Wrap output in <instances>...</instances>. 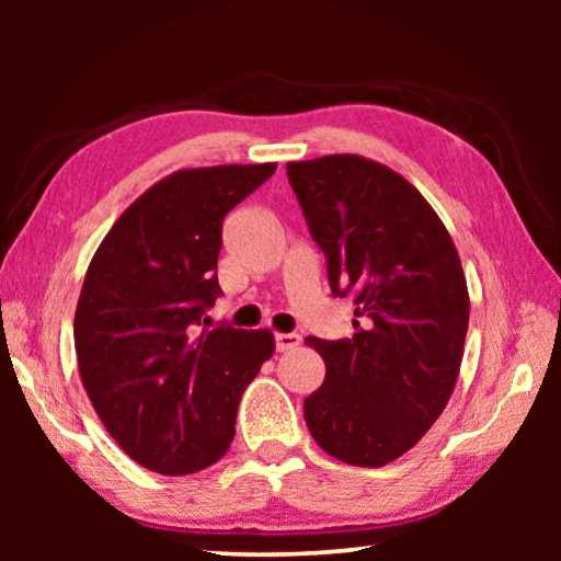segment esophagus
<instances>
[{
	"label": "esophagus",
	"instance_id": "obj_1",
	"mask_svg": "<svg viewBox=\"0 0 561 561\" xmlns=\"http://www.w3.org/2000/svg\"><path fill=\"white\" fill-rule=\"evenodd\" d=\"M301 344L299 334H274V348L284 354V351H291Z\"/></svg>",
	"mask_w": 561,
	"mask_h": 561
}]
</instances>
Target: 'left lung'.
Returning a JSON list of instances; mask_svg holds the SVG:
<instances>
[{"mask_svg": "<svg viewBox=\"0 0 561 561\" xmlns=\"http://www.w3.org/2000/svg\"><path fill=\"white\" fill-rule=\"evenodd\" d=\"M334 297L354 304L356 334L309 336L327 376L304 421L341 462L381 468L438 421L460 371L470 301L458 250L425 197L358 156L287 165Z\"/></svg>", "mask_w": 561, "mask_h": 561, "instance_id": "obj_1", "label": "left lung"}]
</instances>
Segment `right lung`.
Masks as SVG:
<instances>
[{
  "label": "right lung",
  "instance_id": "obj_1",
  "mask_svg": "<svg viewBox=\"0 0 561 561\" xmlns=\"http://www.w3.org/2000/svg\"><path fill=\"white\" fill-rule=\"evenodd\" d=\"M277 165L178 170L133 203L93 254L73 317L87 393L123 453L160 474L222 458L267 329H201L220 297L225 215Z\"/></svg>",
  "mask_w": 561,
  "mask_h": 561
}]
</instances>
